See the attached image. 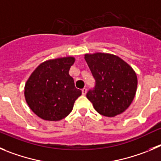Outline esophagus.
<instances>
[{
  "label": "esophagus",
  "mask_w": 161,
  "mask_h": 161,
  "mask_svg": "<svg viewBox=\"0 0 161 161\" xmlns=\"http://www.w3.org/2000/svg\"><path fill=\"white\" fill-rule=\"evenodd\" d=\"M82 95H86V88H83V89L82 90Z\"/></svg>",
  "instance_id": "esophagus-1"
}]
</instances>
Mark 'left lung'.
Returning a JSON list of instances; mask_svg holds the SVG:
<instances>
[{
  "instance_id": "8db88e82",
  "label": "left lung",
  "mask_w": 161,
  "mask_h": 161,
  "mask_svg": "<svg viewBox=\"0 0 161 161\" xmlns=\"http://www.w3.org/2000/svg\"><path fill=\"white\" fill-rule=\"evenodd\" d=\"M85 60L95 79V86L86 94L98 114L115 117L133 102L137 87L133 69L112 54H86Z\"/></svg>"
}]
</instances>
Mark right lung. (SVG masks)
I'll return each mask as SVG.
<instances>
[{
    "instance_id": "add662e5",
    "label": "right lung",
    "mask_w": 161,
    "mask_h": 161,
    "mask_svg": "<svg viewBox=\"0 0 161 161\" xmlns=\"http://www.w3.org/2000/svg\"><path fill=\"white\" fill-rule=\"evenodd\" d=\"M74 57L47 60L31 73L25 86V97L30 109L46 121H59L71 112L82 94L69 75Z\"/></svg>"
}]
</instances>
